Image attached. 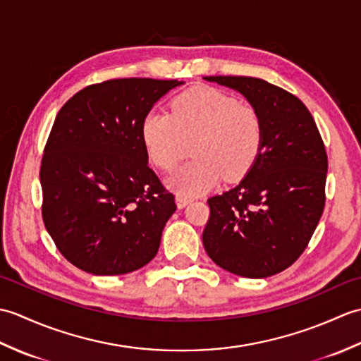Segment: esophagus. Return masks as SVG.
I'll list each match as a JSON object with an SVG mask.
<instances>
[{"instance_id": "34e87169", "label": "esophagus", "mask_w": 361, "mask_h": 361, "mask_svg": "<svg viewBox=\"0 0 361 361\" xmlns=\"http://www.w3.org/2000/svg\"><path fill=\"white\" fill-rule=\"evenodd\" d=\"M189 202H190V197L183 195V194L176 195V204H178V208H185V206H186Z\"/></svg>"}]
</instances>
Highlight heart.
<instances>
[{"label": "heart", "mask_w": 361, "mask_h": 361, "mask_svg": "<svg viewBox=\"0 0 361 361\" xmlns=\"http://www.w3.org/2000/svg\"><path fill=\"white\" fill-rule=\"evenodd\" d=\"M141 140L152 163L167 172L192 144L194 159L178 169L169 185L183 195H194L221 178L234 181L250 171L262 149L264 122L255 106L216 88L197 87L173 99L171 114H145Z\"/></svg>", "instance_id": "b5f03b06"}]
</instances>
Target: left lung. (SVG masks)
<instances>
[{"label":"left lung","mask_w":361,"mask_h":361,"mask_svg":"<svg viewBox=\"0 0 361 361\" xmlns=\"http://www.w3.org/2000/svg\"><path fill=\"white\" fill-rule=\"evenodd\" d=\"M204 79L239 91L264 122L262 149L247 176L208 198L204 250L229 273L268 278L296 262L323 216V137L307 106L286 90L243 75Z\"/></svg>","instance_id":"1"}]
</instances>
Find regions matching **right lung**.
<instances>
[{
    "label": "right lung",
    "instance_id": "add662e5",
    "mask_svg": "<svg viewBox=\"0 0 361 361\" xmlns=\"http://www.w3.org/2000/svg\"><path fill=\"white\" fill-rule=\"evenodd\" d=\"M181 83L110 79L80 90L57 113L40 167L42 217L80 270L126 274L157 256L176 204L147 164L141 124Z\"/></svg>",
    "mask_w": 361,
    "mask_h": 361
}]
</instances>
